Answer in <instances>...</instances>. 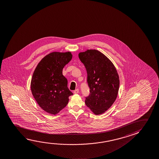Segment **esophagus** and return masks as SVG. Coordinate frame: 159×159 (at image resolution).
I'll return each instance as SVG.
<instances>
[{"mask_svg":"<svg viewBox=\"0 0 159 159\" xmlns=\"http://www.w3.org/2000/svg\"><path fill=\"white\" fill-rule=\"evenodd\" d=\"M79 92V90L78 89H76L75 90H74V93L75 94H78Z\"/></svg>","mask_w":159,"mask_h":159,"instance_id":"34e87169","label":"esophagus"}]
</instances>
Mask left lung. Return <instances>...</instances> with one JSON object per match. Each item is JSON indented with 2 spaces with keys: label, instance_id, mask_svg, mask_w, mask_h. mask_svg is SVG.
Wrapping results in <instances>:
<instances>
[{
  "label": "left lung",
  "instance_id": "1",
  "mask_svg": "<svg viewBox=\"0 0 159 159\" xmlns=\"http://www.w3.org/2000/svg\"><path fill=\"white\" fill-rule=\"evenodd\" d=\"M86 68L90 95L85 104L95 115L104 113L117 98L120 80L112 62L102 52L95 49L87 50L79 54Z\"/></svg>",
  "mask_w": 159,
  "mask_h": 159
}]
</instances>
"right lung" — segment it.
<instances>
[{
    "label": "right lung",
    "mask_w": 159,
    "mask_h": 159,
    "mask_svg": "<svg viewBox=\"0 0 159 159\" xmlns=\"http://www.w3.org/2000/svg\"><path fill=\"white\" fill-rule=\"evenodd\" d=\"M72 59L70 52H52L42 59L34 70L31 90L39 107L50 114L64 109L73 95L68 88L63 69Z\"/></svg>",
    "instance_id": "1"
}]
</instances>
